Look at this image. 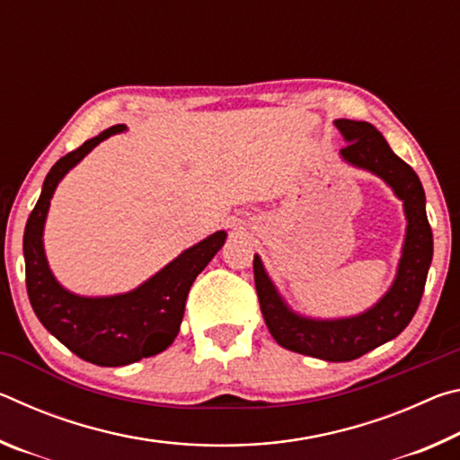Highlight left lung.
Returning <instances> with one entry per match:
<instances>
[{"mask_svg": "<svg viewBox=\"0 0 460 460\" xmlns=\"http://www.w3.org/2000/svg\"><path fill=\"white\" fill-rule=\"evenodd\" d=\"M347 146L341 155L351 164L369 170L392 186L403 200L408 233L394 286L367 313L341 321H313L296 316L286 308L274 284L253 258V278L261 314L278 345L294 353L324 361H353L406 329L422 300L428 268L432 261V229L426 217V197L418 174L398 158L384 136L367 121L337 119Z\"/></svg>", "mask_w": 460, "mask_h": 460, "instance_id": "1", "label": "left lung"}]
</instances>
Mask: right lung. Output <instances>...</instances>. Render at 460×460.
<instances>
[{
    "label": "right lung",
    "mask_w": 460,
    "mask_h": 460,
    "mask_svg": "<svg viewBox=\"0 0 460 460\" xmlns=\"http://www.w3.org/2000/svg\"><path fill=\"white\" fill-rule=\"evenodd\" d=\"M123 129L126 126L109 128L62 155L46 174L40 199L30 213L24 231L26 290L38 321L76 357L101 367L136 363L172 345L194 278L225 243V231H217L186 249L137 290L111 298H81L54 279L42 247V229L52 192L60 178L93 147Z\"/></svg>",
    "instance_id": "add662e5"
}]
</instances>
